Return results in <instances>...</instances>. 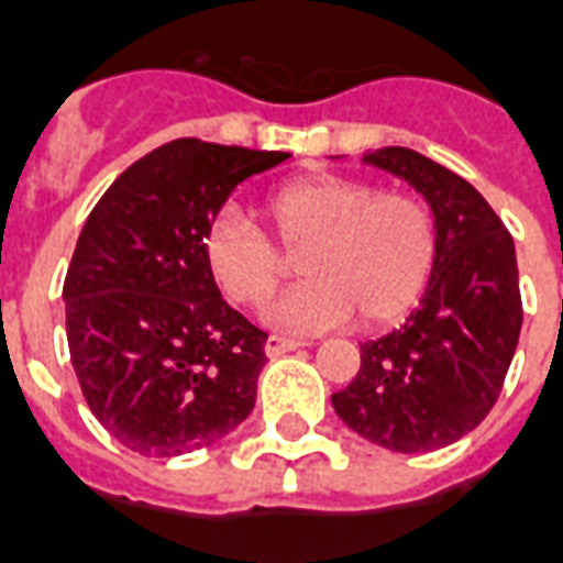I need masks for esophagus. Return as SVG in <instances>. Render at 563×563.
I'll list each match as a JSON object with an SVG mask.
<instances>
[{
	"mask_svg": "<svg viewBox=\"0 0 563 563\" xmlns=\"http://www.w3.org/2000/svg\"><path fill=\"white\" fill-rule=\"evenodd\" d=\"M299 346H302V341H294V338H282V335H269L264 344V353L269 358H276V356H285V353H294V350H299Z\"/></svg>",
	"mask_w": 563,
	"mask_h": 563,
	"instance_id": "esophagus-1",
	"label": "esophagus"
}]
</instances>
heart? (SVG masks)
Segmentation results:
<instances>
[{"label": "heart", "mask_w": 563, "mask_h": 563, "mask_svg": "<svg viewBox=\"0 0 563 563\" xmlns=\"http://www.w3.org/2000/svg\"><path fill=\"white\" fill-rule=\"evenodd\" d=\"M261 217L285 252H303L306 282L264 311L276 329L327 332L356 314L365 327H386L416 306L433 273V217L407 192H374L353 177H299L261 201ZM201 255L236 306H264L285 278L276 246L231 210L210 219Z\"/></svg>", "instance_id": "1"}]
</instances>
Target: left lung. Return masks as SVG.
Here are the masks:
<instances>
[{
	"instance_id": "1",
	"label": "left lung",
	"mask_w": 563,
	"mask_h": 563,
	"mask_svg": "<svg viewBox=\"0 0 563 563\" xmlns=\"http://www.w3.org/2000/svg\"><path fill=\"white\" fill-rule=\"evenodd\" d=\"M424 198L437 261L421 308L362 344L356 379L332 395L353 433L388 451H437L475 430L498 400L522 327L514 240L475 186L409 147L362 156Z\"/></svg>"
}]
</instances>
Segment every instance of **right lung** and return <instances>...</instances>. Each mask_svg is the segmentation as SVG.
<instances>
[{
    "instance_id": "add662e5",
    "label": "right lung",
    "mask_w": 563,
    "mask_h": 563,
    "mask_svg": "<svg viewBox=\"0 0 563 563\" xmlns=\"http://www.w3.org/2000/svg\"><path fill=\"white\" fill-rule=\"evenodd\" d=\"M287 156L175 139L88 213L62 290L67 350L88 409L130 451L189 454L255 407L266 335L222 299L201 240L236 184Z\"/></svg>"
}]
</instances>
